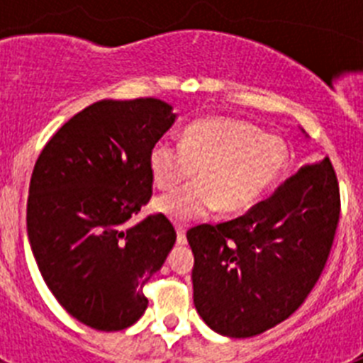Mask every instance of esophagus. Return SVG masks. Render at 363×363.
<instances>
[{
    "label": "esophagus",
    "mask_w": 363,
    "mask_h": 363,
    "mask_svg": "<svg viewBox=\"0 0 363 363\" xmlns=\"http://www.w3.org/2000/svg\"><path fill=\"white\" fill-rule=\"evenodd\" d=\"M185 233H187V227L182 225V223H176V234H178V245H185L187 243V236H185Z\"/></svg>",
    "instance_id": "34e87169"
}]
</instances>
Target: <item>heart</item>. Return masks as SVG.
<instances>
[{"mask_svg": "<svg viewBox=\"0 0 363 363\" xmlns=\"http://www.w3.org/2000/svg\"><path fill=\"white\" fill-rule=\"evenodd\" d=\"M287 163V150L274 136L233 118L211 116L192 121L179 143L158 142L149 156L158 189H176L196 174L198 182L154 201L172 220L203 218L214 209L233 214L247 211L274 187Z\"/></svg>", "mask_w": 363, "mask_h": 363, "instance_id": "1", "label": "heart"}]
</instances>
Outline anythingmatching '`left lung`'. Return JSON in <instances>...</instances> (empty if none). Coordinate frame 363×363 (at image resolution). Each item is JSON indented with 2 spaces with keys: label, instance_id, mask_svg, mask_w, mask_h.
Masks as SVG:
<instances>
[{
  "label": "left lung",
  "instance_id": "1",
  "mask_svg": "<svg viewBox=\"0 0 363 363\" xmlns=\"http://www.w3.org/2000/svg\"><path fill=\"white\" fill-rule=\"evenodd\" d=\"M338 220V179L323 158L243 216L189 229L198 314L230 338L256 336L289 318L325 267Z\"/></svg>",
  "mask_w": 363,
  "mask_h": 363
}]
</instances>
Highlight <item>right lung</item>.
I'll return each instance as SVG.
<instances>
[{
	"label": "right lung",
	"mask_w": 363,
	"mask_h": 363,
	"mask_svg": "<svg viewBox=\"0 0 363 363\" xmlns=\"http://www.w3.org/2000/svg\"><path fill=\"white\" fill-rule=\"evenodd\" d=\"M176 120L162 99H101L50 138L32 171L27 233L60 306L98 331L127 329L143 287L176 242L160 214L130 225L152 196L149 156Z\"/></svg>",
	"instance_id": "right-lung-1"
}]
</instances>
